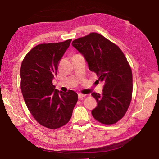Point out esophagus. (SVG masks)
<instances>
[{
	"label": "esophagus",
	"mask_w": 159,
	"mask_h": 159,
	"mask_svg": "<svg viewBox=\"0 0 159 159\" xmlns=\"http://www.w3.org/2000/svg\"><path fill=\"white\" fill-rule=\"evenodd\" d=\"M85 96V94L79 93V94H78V98H79L80 99H82L83 98H84Z\"/></svg>",
	"instance_id": "34e87169"
}]
</instances>
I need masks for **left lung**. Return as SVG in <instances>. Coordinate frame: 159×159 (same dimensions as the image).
<instances>
[{"label": "left lung", "mask_w": 159, "mask_h": 159, "mask_svg": "<svg viewBox=\"0 0 159 159\" xmlns=\"http://www.w3.org/2000/svg\"><path fill=\"white\" fill-rule=\"evenodd\" d=\"M99 80L105 83L103 93L91 95L98 105L93 117L105 125L117 123L126 113L133 92V75L126 57L119 48L99 34L92 32L72 42Z\"/></svg>", "instance_id": "8db88e82"}]
</instances>
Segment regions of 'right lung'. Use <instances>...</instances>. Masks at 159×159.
Returning <instances> with one entry per match:
<instances>
[{"mask_svg":"<svg viewBox=\"0 0 159 159\" xmlns=\"http://www.w3.org/2000/svg\"><path fill=\"white\" fill-rule=\"evenodd\" d=\"M71 40L37 45L28 53L20 68V88L26 106L36 121L49 129L68 123L78 97L75 91L56 89L52 80Z\"/></svg>","mask_w":159,"mask_h":159,"instance_id":"obj_1","label":"right lung"}]
</instances>
